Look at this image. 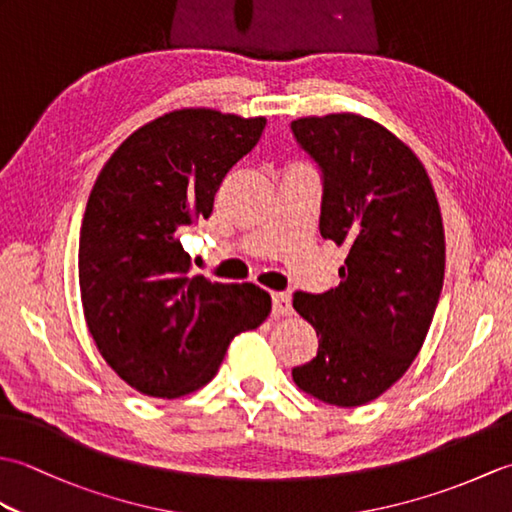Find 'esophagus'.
I'll return each mask as SVG.
<instances>
[{
	"mask_svg": "<svg viewBox=\"0 0 512 512\" xmlns=\"http://www.w3.org/2000/svg\"><path fill=\"white\" fill-rule=\"evenodd\" d=\"M273 314L275 317H290L292 314V299L286 292H275L273 295Z\"/></svg>",
	"mask_w": 512,
	"mask_h": 512,
	"instance_id": "obj_1",
	"label": "esophagus"
}]
</instances>
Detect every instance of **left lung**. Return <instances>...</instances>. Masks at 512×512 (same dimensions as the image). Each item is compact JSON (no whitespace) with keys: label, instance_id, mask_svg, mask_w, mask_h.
<instances>
[{"label":"left lung","instance_id":"8db88e82","mask_svg":"<svg viewBox=\"0 0 512 512\" xmlns=\"http://www.w3.org/2000/svg\"><path fill=\"white\" fill-rule=\"evenodd\" d=\"M292 132L323 171L319 231L347 250L339 286L292 301L319 336L292 380L358 407L398 383L427 339L447 262L440 204L420 158L372 118L301 116Z\"/></svg>","mask_w":512,"mask_h":512}]
</instances>
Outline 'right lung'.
<instances>
[{"mask_svg": "<svg viewBox=\"0 0 512 512\" xmlns=\"http://www.w3.org/2000/svg\"><path fill=\"white\" fill-rule=\"evenodd\" d=\"M264 127V116L182 107L127 136L94 182L79 242L83 314L107 365L140 394H193L235 336L268 319L264 288L191 277L180 244Z\"/></svg>", "mask_w": 512, "mask_h": 512, "instance_id": "obj_1", "label": "right lung"}]
</instances>
